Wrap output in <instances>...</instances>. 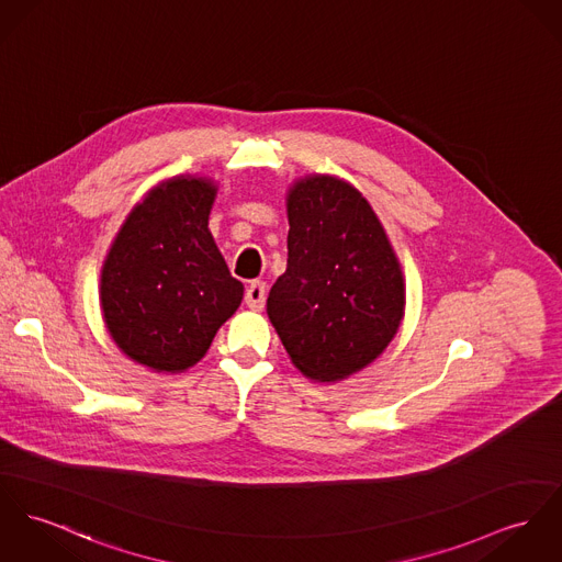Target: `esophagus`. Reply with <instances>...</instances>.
Here are the masks:
<instances>
[{"label": "esophagus", "mask_w": 562, "mask_h": 562, "mask_svg": "<svg viewBox=\"0 0 562 562\" xmlns=\"http://www.w3.org/2000/svg\"><path fill=\"white\" fill-rule=\"evenodd\" d=\"M265 307V282L250 280L241 286V307L246 314H255Z\"/></svg>", "instance_id": "obj_1"}]
</instances>
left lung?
Returning <instances> with one entry per match:
<instances>
[{"mask_svg": "<svg viewBox=\"0 0 562 562\" xmlns=\"http://www.w3.org/2000/svg\"><path fill=\"white\" fill-rule=\"evenodd\" d=\"M276 255L267 314L303 376L342 381L387 348L404 314V276L357 188L329 175L297 181Z\"/></svg>", "mask_w": 562, "mask_h": 562, "instance_id": "left-lung-1", "label": "left lung"}]
</instances>
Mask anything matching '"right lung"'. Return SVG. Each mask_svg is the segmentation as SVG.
I'll use <instances>...</instances> for the list:
<instances>
[{
  "mask_svg": "<svg viewBox=\"0 0 562 562\" xmlns=\"http://www.w3.org/2000/svg\"><path fill=\"white\" fill-rule=\"evenodd\" d=\"M212 199L162 183L132 207L100 273L109 331L134 361L179 374L199 363L239 305L210 228Z\"/></svg>",
  "mask_w": 562,
  "mask_h": 562,
  "instance_id": "obj_1",
  "label": "right lung"
}]
</instances>
